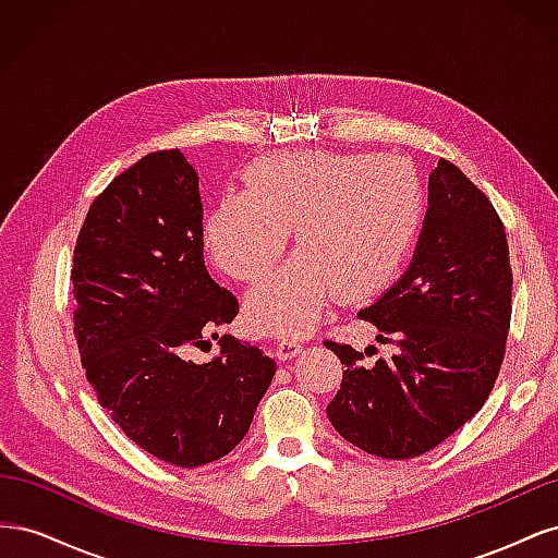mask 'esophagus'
<instances>
[{
	"instance_id": "34e87169",
	"label": "esophagus",
	"mask_w": 558,
	"mask_h": 558,
	"mask_svg": "<svg viewBox=\"0 0 558 558\" xmlns=\"http://www.w3.org/2000/svg\"><path fill=\"white\" fill-rule=\"evenodd\" d=\"M300 351H302V344L295 342V340H281V342L277 344V356H279V361H291V359L298 356Z\"/></svg>"
}]
</instances>
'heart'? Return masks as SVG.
Masks as SVG:
<instances>
[{
    "label": "heart",
    "instance_id": "obj_1",
    "mask_svg": "<svg viewBox=\"0 0 558 558\" xmlns=\"http://www.w3.org/2000/svg\"><path fill=\"white\" fill-rule=\"evenodd\" d=\"M246 191L209 214L214 263L256 281L277 265L295 228L298 253L246 298V318L265 332H310L330 302L373 298L400 275L424 223V183L410 162L375 154L263 156L244 172Z\"/></svg>",
    "mask_w": 558,
    "mask_h": 558
}]
</instances>
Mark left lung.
<instances>
[{
    "label": "left lung",
    "mask_w": 558,
    "mask_h": 558,
    "mask_svg": "<svg viewBox=\"0 0 558 558\" xmlns=\"http://www.w3.org/2000/svg\"><path fill=\"white\" fill-rule=\"evenodd\" d=\"M359 314L398 351L365 365L363 351L326 342L347 365L326 410L347 442L381 459H414L480 412L508 342L512 269L494 205L449 160L428 177L410 267Z\"/></svg>",
    "instance_id": "left-lung-1"
}]
</instances>
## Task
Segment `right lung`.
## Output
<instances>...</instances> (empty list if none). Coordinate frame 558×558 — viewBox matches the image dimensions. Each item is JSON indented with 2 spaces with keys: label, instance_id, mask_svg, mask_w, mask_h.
Returning a JSON list of instances; mask_svg holds the SVG:
<instances>
[{
  "label": "right lung",
  "instance_id": "right-lung-1",
  "mask_svg": "<svg viewBox=\"0 0 558 558\" xmlns=\"http://www.w3.org/2000/svg\"><path fill=\"white\" fill-rule=\"evenodd\" d=\"M197 185L179 148L134 162L90 205L72 269L74 335L99 404L134 445L179 468L238 447L277 373L228 335L216 359H185L240 312L202 258Z\"/></svg>",
  "mask_w": 558,
  "mask_h": 558
}]
</instances>
